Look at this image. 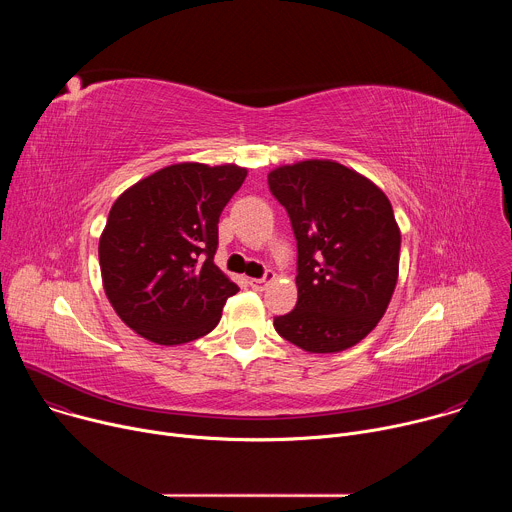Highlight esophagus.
<instances>
[{
  "label": "esophagus",
  "mask_w": 512,
  "mask_h": 512,
  "mask_svg": "<svg viewBox=\"0 0 512 512\" xmlns=\"http://www.w3.org/2000/svg\"><path fill=\"white\" fill-rule=\"evenodd\" d=\"M271 279H273V273H267V277H263V279H249V285H251L255 291H263V289L269 285Z\"/></svg>",
  "instance_id": "34e87169"
}]
</instances>
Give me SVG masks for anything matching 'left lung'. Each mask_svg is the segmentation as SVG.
Segmentation results:
<instances>
[{
	"instance_id": "8db88e82",
	"label": "left lung",
	"mask_w": 512,
	"mask_h": 512,
	"mask_svg": "<svg viewBox=\"0 0 512 512\" xmlns=\"http://www.w3.org/2000/svg\"><path fill=\"white\" fill-rule=\"evenodd\" d=\"M298 239V304L273 326L306 352H342L375 330L399 277L401 231L387 194L334 160L269 174Z\"/></svg>"
}]
</instances>
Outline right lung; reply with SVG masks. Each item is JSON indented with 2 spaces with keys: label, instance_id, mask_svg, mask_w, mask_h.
Here are the masks:
<instances>
[{
  "label": "right lung",
  "instance_id": "1",
  "mask_svg": "<svg viewBox=\"0 0 512 512\" xmlns=\"http://www.w3.org/2000/svg\"><path fill=\"white\" fill-rule=\"evenodd\" d=\"M247 178L237 164L180 162L129 186L99 239L103 289L135 334L160 346L206 336L239 285L214 265L218 216Z\"/></svg>",
  "mask_w": 512,
  "mask_h": 512
}]
</instances>
